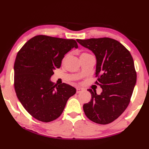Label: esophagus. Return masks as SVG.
Wrapping results in <instances>:
<instances>
[{"instance_id": "esophagus-1", "label": "esophagus", "mask_w": 149, "mask_h": 149, "mask_svg": "<svg viewBox=\"0 0 149 149\" xmlns=\"http://www.w3.org/2000/svg\"><path fill=\"white\" fill-rule=\"evenodd\" d=\"M76 92H77V93H81V91H83V89H82V88H77V89H76Z\"/></svg>"}]
</instances>
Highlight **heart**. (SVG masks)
<instances>
[{
	"label": "heart",
	"mask_w": 149,
	"mask_h": 149,
	"mask_svg": "<svg viewBox=\"0 0 149 149\" xmlns=\"http://www.w3.org/2000/svg\"><path fill=\"white\" fill-rule=\"evenodd\" d=\"M84 54H86V53H83V54H82L81 55H84ZM66 56H65L64 57V58H63V61H65V59H66Z\"/></svg>",
	"instance_id": "obj_1"
}]
</instances>
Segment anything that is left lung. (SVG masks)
Masks as SVG:
<instances>
[{
    "label": "left lung",
    "mask_w": 149,
    "mask_h": 149,
    "mask_svg": "<svg viewBox=\"0 0 149 149\" xmlns=\"http://www.w3.org/2000/svg\"><path fill=\"white\" fill-rule=\"evenodd\" d=\"M77 42L95 55V84L102 89L100 95L88 90L91 99L83 105L84 112L92 122L108 124L118 118L130 102L136 83L133 59L122 43L109 38L77 39Z\"/></svg>",
    "instance_id": "left-lung-1"
}]
</instances>
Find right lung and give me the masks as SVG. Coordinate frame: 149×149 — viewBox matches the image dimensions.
<instances>
[{"label":"right lung","instance_id":"1","mask_svg":"<svg viewBox=\"0 0 149 149\" xmlns=\"http://www.w3.org/2000/svg\"><path fill=\"white\" fill-rule=\"evenodd\" d=\"M78 48L76 41L45 35L28 40L17 53L14 86L22 106L34 118L49 122L58 118L67 100L76 92L70 85H54L50 78L65 55Z\"/></svg>","mask_w":149,"mask_h":149}]
</instances>
